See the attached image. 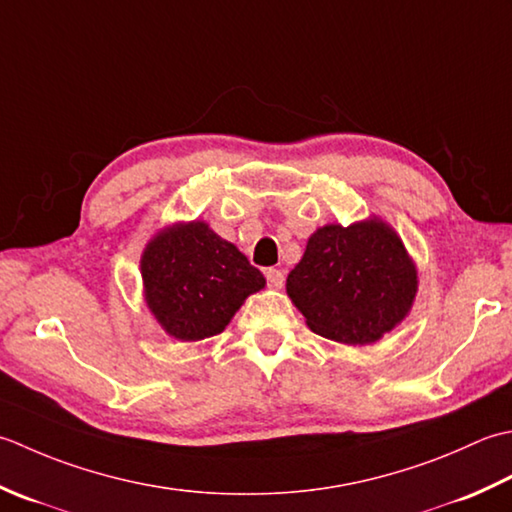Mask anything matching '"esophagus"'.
Returning <instances> with one entry per match:
<instances>
[{"mask_svg":"<svg viewBox=\"0 0 512 512\" xmlns=\"http://www.w3.org/2000/svg\"><path fill=\"white\" fill-rule=\"evenodd\" d=\"M265 278H267V285L280 289L285 283V271L283 269H276V267H269L265 269Z\"/></svg>","mask_w":512,"mask_h":512,"instance_id":"34e87169","label":"esophagus"}]
</instances>
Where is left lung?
Masks as SVG:
<instances>
[{"mask_svg":"<svg viewBox=\"0 0 512 512\" xmlns=\"http://www.w3.org/2000/svg\"><path fill=\"white\" fill-rule=\"evenodd\" d=\"M415 291L402 241L375 218L320 227L287 276V294L309 329L344 344L375 342L391 331L409 314Z\"/></svg>","mask_w":512,"mask_h":512,"instance_id":"left-lung-1","label":"left lung"}]
</instances>
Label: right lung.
<instances>
[{
  "mask_svg": "<svg viewBox=\"0 0 512 512\" xmlns=\"http://www.w3.org/2000/svg\"><path fill=\"white\" fill-rule=\"evenodd\" d=\"M145 300L161 327L179 340L221 333L265 276L201 221L165 229L141 258Z\"/></svg>",
  "mask_w": 512,
  "mask_h": 512,
  "instance_id": "1",
  "label": "right lung"
}]
</instances>
